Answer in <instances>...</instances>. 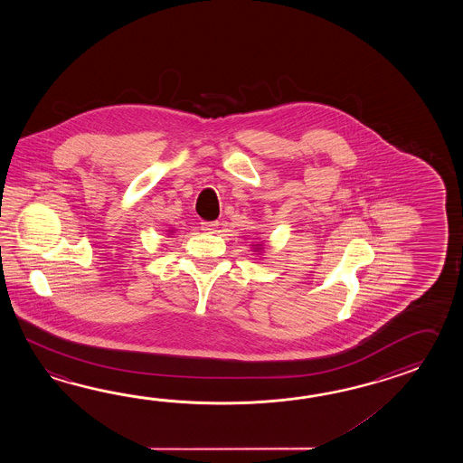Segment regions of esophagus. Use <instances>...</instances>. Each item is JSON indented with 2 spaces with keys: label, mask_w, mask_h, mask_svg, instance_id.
Masks as SVG:
<instances>
[{
  "label": "esophagus",
  "mask_w": 463,
  "mask_h": 463,
  "mask_svg": "<svg viewBox=\"0 0 463 463\" xmlns=\"http://www.w3.org/2000/svg\"><path fill=\"white\" fill-rule=\"evenodd\" d=\"M200 225H202V230H205L208 233H213L220 223L218 222H202Z\"/></svg>",
  "instance_id": "1"
}]
</instances>
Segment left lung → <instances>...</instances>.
I'll list each match as a JSON object with an SVG mask.
<instances>
[{
    "mask_svg": "<svg viewBox=\"0 0 463 463\" xmlns=\"http://www.w3.org/2000/svg\"><path fill=\"white\" fill-rule=\"evenodd\" d=\"M255 248V251H263V243H255V245H251Z\"/></svg>",
    "mask_w": 463,
    "mask_h": 463,
    "instance_id": "8db88e82",
    "label": "left lung"
}]
</instances>
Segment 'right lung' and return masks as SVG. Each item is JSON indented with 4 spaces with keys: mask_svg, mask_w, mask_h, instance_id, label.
Wrapping results in <instances>:
<instances>
[{
    "mask_svg": "<svg viewBox=\"0 0 463 463\" xmlns=\"http://www.w3.org/2000/svg\"><path fill=\"white\" fill-rule=\"evenodd\" d=\"M168 233H172V230H168Z\"/></svg>",
    "mask_w": 463,
    "mask_h": 463,
    "instance_id": "right-lung-1",
    "label": "right lung"
}]
</instances>
